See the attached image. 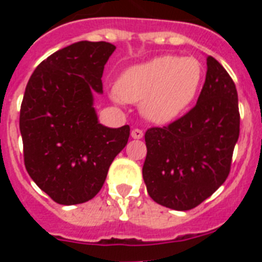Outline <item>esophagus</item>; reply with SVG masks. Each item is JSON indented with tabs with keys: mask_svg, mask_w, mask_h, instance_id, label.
I'll use <instances>...</instances> for the list:
<instances>
[{
	"mask_svg": "<svg viewBox=\"0 0 262 262\" xmlns=\"http://www.w3.org/2000/svg\"><path fill=\"white\" fill-rule=\"evenodd\" d=\"M131 136H133L134 139H142L143 131L140 128H134L133 131H131Z\"/></svg>",
	"mask_w": 262,
	"mask_h": 262,
	"instance_id": "34e87169",
	"label": "esophagus"
}]
</instances>
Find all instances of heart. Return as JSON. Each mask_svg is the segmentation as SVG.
I'll list each match as a JSON object with an SVG mask.
<instances>
[{
    "instance_id": "1",
    "label": "heart",
    "mask_w": 262,
    "mask_h": 262,
    "mask_svg": "<svg viewBox=\"0 0 262 262\" xmlns=\"http://www.w3.org/2000/svg\"><path fill=\"white\" fill-rule=\"evenodd\" d=\"M203 80V67L193 56L163 55L122 73L117 93L142 102V113L155 123H169L193 103Z\"/></svg>"
}]
</instances>
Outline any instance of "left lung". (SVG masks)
Masks as SVG:
<instances>
[{"mask_svg": "<svg viewBox=\"0 0 262 262\" xmlns=\"http://www.w3.org/2000/svg\"><path fill=\"white\" fill-rule=\"evenodd\" d=\"M239 133L235 82L221 62L207 56L196 105L168 126L145 133L143 178L149 196L178 211L201 205L230 174Z\"/></svg>", "mask_w": 262, "mask_h": 262, "instance_id": "8db88e82", "label": "left lung"}]
</instances>
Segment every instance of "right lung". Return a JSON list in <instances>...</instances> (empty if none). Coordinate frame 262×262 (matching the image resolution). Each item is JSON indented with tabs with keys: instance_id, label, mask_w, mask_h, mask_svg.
<instances>
[{
	"instance_id": "obj_1",
	"label": "right lung",
	"mask_w": 262,
	"mask_h": 262,
	"mask_svg": "<svg viewBox=\"0 0 262 262\" xmlns=\"http://www.w3.org/2000/svg\"><path fill=\"white\" fill-rule=\"evenodd\" d=\"M114 50L107 41L73 43L43 60L27 82L19 114L25 166L59 205L94 198L129 138V126H102L93 107Z\"/></svg>"
}]
</instances>
